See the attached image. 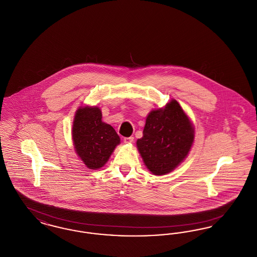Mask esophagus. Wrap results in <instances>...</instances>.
Returning a JSON list of instances; mask_svg holds the SVG:
<instances>
[{"label":"esophagus","instance_id":"1","mask_svg":"<svg viewBox=\"0 0 257 257\" xmlns=\"http://www.w3.org/2000/svg\"><path fill=\"white\" fill-rule=\"evenodd\" d=\"M123 141L125 144H132L134 142V137H125Z\"/></svg>","mask_w":257,"mask_h":257}]
</instances>
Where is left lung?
<instances>
[{"label":"left lung","mask_w":257,"mask_h":257,"mask_svg":"<svg viewBox=\"0 0 257 257\" xmlns=\"http://www.w3.org/2000/svg\"><path fill=\"white\" fill-rule=\"evenodd\" d=\"M195 139V128L179 103L172 99L165 108L147 115L138 150L149 171L164 175L188 156Z\"/></svg>","instance_id":"obj_1"}]
</instances>
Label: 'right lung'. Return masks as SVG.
Masks as SVG:
<instances>
[{"label":"right lung","mask_w":257,"mask_h":257,"mask_svg":"<svg viewBox=\"0 0 257 257\" xmlns=\"http://www.w3.org/2000/svg\"><path fill=\"white\" fill-rule=\"evenodd\" d=\"M72 139L77 155L91 170L102 168L120 144L115 130L102 121L101 110L89 106L80 107L76 111Z\"/></svg>","instance_id":"1"}]
</instances>
